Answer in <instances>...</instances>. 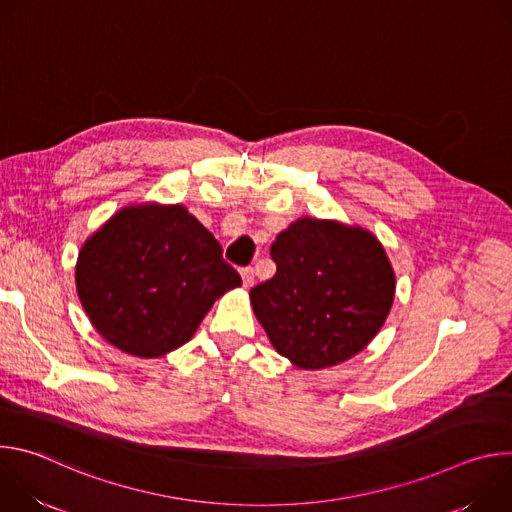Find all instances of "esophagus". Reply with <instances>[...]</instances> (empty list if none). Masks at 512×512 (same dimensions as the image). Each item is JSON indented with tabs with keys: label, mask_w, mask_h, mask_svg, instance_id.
I'll use <instances>...</instances> for the list:
<instances>
[{
	"label": "esophagus",
	"mask_w": 512,
	"mask_h": 512,
	"mask_svg": "<svg viewBox=\"0 0 512 512\" xmlns=\"http://www.w3.org/2000/svg\"><path fill=\"white\" fill-rule=\"evenodd\" d=\"M241 277H243V285L245 287H251L255 283V271L251 267H245L241 269Z\"/></svg>",
	"instance_id": "1"
}]
</instances>
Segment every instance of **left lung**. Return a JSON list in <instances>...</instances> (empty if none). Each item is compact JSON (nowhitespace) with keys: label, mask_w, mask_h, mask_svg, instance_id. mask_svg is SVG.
I'll use <instances>...</instances> for the list:
<instances>
[{"label":"left lung","mask_w":512,"mask_h":512,"mask_svg":"<svg viewBox=\"0 0 512 512\" xmlns=\"http://www.w3.org/2000/svg\"><path fill=\"white\" fill-rule=\"evenodd\" d=\"M271 259L275 275L249 298L273 348L298 369L352 358L385 324L395 271L367 229L304 216L277 235Z\"/></svg>","instance_id":"8db88e82"}]
</instances>
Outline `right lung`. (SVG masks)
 I'll return each instance as SVG.
<instances>
[{"label":"right lung","mask_w":512,"mask_h":512,"mask_svg":"<svg viewBox=\"0 0 512 512\" xmlns=\"http://www.w3.org/2000/svg\"><path fill=\"white\" fill-rule=\"evenodd\" d=\"M75 277L95 330L139 358L186 344L212 304L241 285L223 247L182 204L121 208L85 241Z\"/></svg>","instance_id":"add662e5"}]
</instances>
